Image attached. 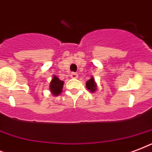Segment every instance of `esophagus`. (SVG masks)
I'll return each instance as SVG.
<instances>
[{
	"label": "esophagus",
	"instance_id": "esophagus-1",
	"mask_svg": "<svg viewBox=\"0 0 152 152\" xmlns=\"http://www.w3.org/2000/svg\"><path fill=\"white\" fill-rule=\"evenodd\" d=\"M70 76H71V78L72 79H76L78 77V75H77V73H76V72H72Z\"/></svg>",
	"mask_w": 152,
	"mask_h": 152
}]
</instances>
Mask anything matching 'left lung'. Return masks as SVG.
Returning a JSON list of instances; mask_svg holds the SVG:
<instances>
[{
  "mask_svg": "<svg viewBox=\"0 0 152 152\" xmlns=\"http://www.w3.org/2000/svg\"><path fill=\"white\" fill-rule=\"evenodd\" d=\"M86 87L88 88V90L91 91V92H94L95 91H96L97 88H96V83L95 82V80L93 77H91V79H90L86 83Z\"/></svg>",
  "mask_w": 152,
  "mask_h": 152,
  "instance_id": "1",
  "label": "left lung"
}]
</instances>
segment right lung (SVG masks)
Returning a JSON list of instances; mask_svg holds the SVG:
<instances>
[{"label": "right lung", "instance_id": "1", "mask_svg": "<svg viewBox=\"0 0 152 152\" xmlns=\"http://www.w3.org/2000/svg\"><path fill=\"white\" fill-rule=\"evenodd\" d=\"M64 82L62 80H60L57 76H54L53 77L52 80L50 82V91L53 95H58L61 92L62 88H63Z\"/></svg>", "mask_w": 152, "mask_h": 152}]
</instances>
